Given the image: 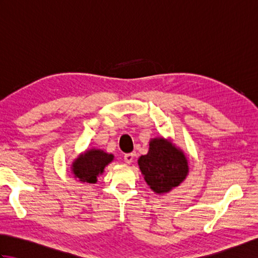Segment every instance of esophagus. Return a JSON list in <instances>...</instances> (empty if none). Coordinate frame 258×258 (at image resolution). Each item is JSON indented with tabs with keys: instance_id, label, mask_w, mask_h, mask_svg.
<instances>
[{
	"instance_id": "obj_1",
	"label": "esophagus",
	"mask_w": 258,
	"mask_h": 258,
	"mask_svg": "<svg viewBox=\"0 0 258 258\" xmlns=\"http://www.w3.org/2000/svg\"><path fill=\"white\" fill-rule=\"evenodd\" d=\"M133 160H134V154H133V153H128V154H125L124 155V161L127 163V164L132 163Z\"/></svg>"
}]
</instances>
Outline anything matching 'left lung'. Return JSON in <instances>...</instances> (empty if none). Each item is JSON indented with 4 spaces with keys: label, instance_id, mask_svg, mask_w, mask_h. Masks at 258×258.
<instances>
[{
    "label": "left lung",
    "instance_id": "obj_1",
    "mask_svg": "<svg viewBox=\"0 0 258 258\" xmlns=\"http://www.w3.org/2000/svg\"><path fill=\"white\" fill-rule=\"evenodd\" d=\"M138 163L146 184L156 194H165L177 187L189 172L183 150L161 136L151 139L149 152L140 156Z\"/></svg>",
    "mask_w": 258,
    "mask_h": 258
}]
</instances>
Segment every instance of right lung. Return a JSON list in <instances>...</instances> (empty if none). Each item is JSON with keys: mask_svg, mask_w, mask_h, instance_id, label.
<instances>
[{"mask_svg": "<svg viewBox=\"0 0 258 258\" xmlns=\"http://www.w3.org/2000/svg\"><path fill=\"white\" fill-rule=\"evenodd\" d=\"M113 160L114 155L111 153L93 147L75 158L71 165V173L81 183L95 184L97 177L104 173V169Z\"/></svg>", "mask_w": 258, "mask_h": 258, "instance_id": "add662e5", "label": "right lung"}]
</instances>
